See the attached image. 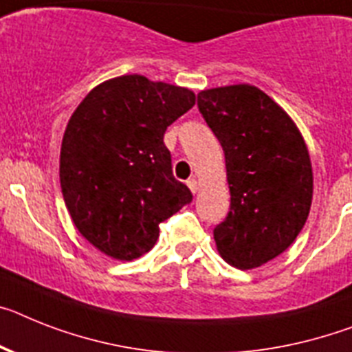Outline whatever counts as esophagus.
<instances>
[{"mask_svg": "<svg viewBox=\"0 0 352 352\" xmlns=\"http://www.w3.org/2000/svg\"><path fill=\"white\" fill-rule=\"evenodd\" d=\"M186 184H188V188L191 190V193H197V191H199V182H197V179H195V177L188 179V182H186Z\"/></svg>", "mask_w": 352, "mask_h": 352, "instance_id": "obj_1", "label": "esophagus"}]
</instances>
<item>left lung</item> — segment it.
<instances>
[{"instance_id":"8db88e82","label":"left lung","mask_w":352,"mask_h":352,"mask_svg":"<svg viewBox=\"0 0 352 352\" xmlns=\"http://www.w3.org/2000/svg\"><path fill=\"white\" fill-rule=\"evenodd\" d=\"M199 111L226 153L231 211L214 227L220 256L241 270L277 258L299 236L313 199L302 135L268 94L249 84L199 93Z\"/></svg>"}]
</instances>
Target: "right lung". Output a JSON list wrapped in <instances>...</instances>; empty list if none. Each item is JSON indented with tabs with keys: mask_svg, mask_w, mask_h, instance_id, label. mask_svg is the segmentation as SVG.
Returning <instances> with one entry per match:
<instances>
[{
	"mask_svg": "<svg viewBox=\"0 0 352 352\" xmlns=\"http://www.w3.org/2000/svg\"><path fill=\"white\" fill-rule=\"evenodd\" d=\"M193 105L186 87L123 75L96 85L69 118L62 195L78 232L105 256L132 261L148 252L159 223L193 200L162 141Z\"/></svg>",
	"mask_w": 352,
	"mask_h": 352,
	"instance_id": "1",
	"label": "right lung"
}]
</instances>
